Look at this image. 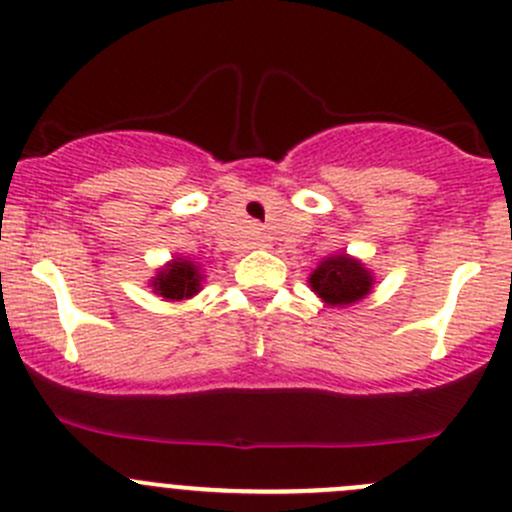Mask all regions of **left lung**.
<instances>
[{
	"label": "left lung",
	"mask_w": 512,
	"mask_h": 512,
	"mask_svg": "<svg viewBox=\"0 0 512 512\" xmlns=\"http://www.w3.org/2000/svg\"><path fill=\"white\" fill-rule=\"evenodd\" d=\"M374 277L361 265L359 260L349 255H332L317 265V270L309 275V287L322 297L329 307H349L364 299L371 292Z\"/></svg>",
	"instance_id": "8db88e82"
}]
</instances>
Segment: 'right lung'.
<instances>
[{
    "label": "right lung",
    "instance_id": "obj_1",
    "mask_svg": "<svg viewBox=\"0 0 512 512\" xmlns=\"http://www.w3.org/2000/svg\"><path fill=\"white\" fill-rule=\"evenodd\" d=\"M203 280L205 277L200 272V265H195L190 257H175L153 277L151 287L163 299L180 302V299H190L193 294H198Z\"/></svg>",
    "mask_w": 512,
    "mask_h": 512
}]
</instances>
